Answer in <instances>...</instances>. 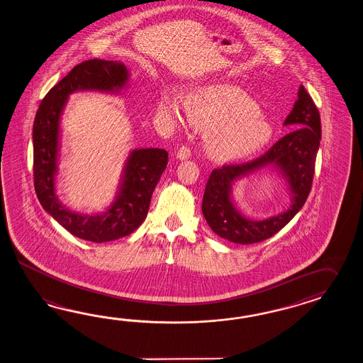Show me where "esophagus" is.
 <instances>
[{
	"mask_svg": "<svg viewBox=\"0 0 363 363\" xmlns=\"http://www.w3.org/2000/svg\"><path fill=\"white\" fill-rule=\"evenodd\" d=\"M177 158L180 159V160H186V159L191 158V149L186 147V146L180 147V150L177 151Z\"/></svg>",
	"mask_w": 363,
	"mask_h": 363,
	"instance_id": "obj_1",
	"label": "esophagus"
}]
</instances>
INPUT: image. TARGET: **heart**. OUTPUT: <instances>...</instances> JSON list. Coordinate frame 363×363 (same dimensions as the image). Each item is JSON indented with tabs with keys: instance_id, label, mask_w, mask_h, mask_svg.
I'll list each match as a JSON object with an SVG mask.
<instances>
[{
	"instance_id": "b5f03b06",
	"label": "heart",
	"mask_w": 363,
	"mask_h": 363,
	"mask_svg": "<svg viewBox=\"0 0 363 363\" xmlns=\"http://www.w3.org/2000/svg\"><path fill=\"white\" fill-rule=\"evenodd\" d=\"M162 111L172 121L180 120L179 105L164 97ZM186 111L196 128L204 129L206 152L217 160H237L263 149L272 138V126L259 106L240 88L212 84L186 96Z\"/></svg>"
}]
</instances>
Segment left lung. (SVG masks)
Returning a JSON list of instances; mask_svg holds the SVG:
<instances>
[{
	"instance_id": "obj_1",
	"label": "left lung",
	"mask_w": 363,
	"mask_h": 363,
	"mask_svg": "<svg viewBox=\"0 0 363 363\" xmlns=\"http://www.w3.org/2000/svg\"><path fill=\"white\" fill-rule=\"evenodd\" d=\"M283 125L294 130L264 155L245 164L223 166L211 174L201 209L211 229L223 240L241 245L264 241L283 229L306 204L321 140V121L316 105L303 85ZM266 167L275 170L286 182L291 205L275 216L252 220L236 208L232 200V186L242 177Z\"/></svg>"
}]
</instances>
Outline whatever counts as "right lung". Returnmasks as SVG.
I'll list each match as a JSON object with an SVG mask.
<instances>
[{
    "label": "right lung",
    "mask_w": 363,
    "mask_h": 363,
    "mask_svg": "<svg viewBox=\"0 0 363 363\" xmlns=\"http://www.w3.org/2000/svg\"><path fill=\"white\" fill-rule=\"evenodd\" d=\"M129 76V69L120 60H86L74 67L50 89L34 120L33 155L38 200L65 230L85 241H114L134 232L146 220L151 196L167 166L166 150H131L122 168L117 194L103 213L69 211L57 197L55 184L60 157V121L69 94L80 91L121 94L128 86Z\"/></svg>",
    "instance_id": "add662e5"
}]
</instances>
